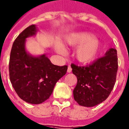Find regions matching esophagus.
I'll list each match as a JSON object with an SVG mask.
<instances>
[{"label":"esophagus","mask_w":129,"mask_h":129,"mask_svg":"<svg viewBox=\"0 0 129 129\" xmlns=\"http://www.w3.org/2000/svg\"><path fill=\"white\" fill-rule=\"evenodd\" d=\"M72 68H71V66H68V73H71V72H72Z\"/></svg>","instance_id":"obj_1"}]
</instances>
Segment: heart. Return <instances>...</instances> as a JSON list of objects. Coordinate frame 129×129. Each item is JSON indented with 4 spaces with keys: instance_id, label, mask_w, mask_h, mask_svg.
<instances>
[{
    "instance_id": "1",
    "label": "heart",
    "mask_w": 129,
    "mask_h": 129,
    "mask_svg": "<svg viewBox=\"0 0 129 129\" xmlns=\"http://www.w3.org/2000/svg\"><path fill=\"white\" fill-rule=\"evenodd\" d=\"M66 44L71 46H78L75 50V57L80 62L88 63L93 60L98 54L99 41L88 32H76L69 35L66 39ZM56 50L63 54L64 48L57 44Z\"/></svg>"
}]
</instances>
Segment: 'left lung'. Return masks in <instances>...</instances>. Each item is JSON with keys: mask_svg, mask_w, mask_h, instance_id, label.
Returning a JSON list of instances; mask_svg holds the SVG:
<instances>
[{"mask_svg": "<svg viewBox=\"0 0 129 129\" xmlns=\"http://www.w3.org/2000/svg\"><path fill=\"white\" fill-rule=\"evenodd\" d=\"M77 83L74 97L79 105L94 107L104 101L113 89L118 70L117 50L111 48L91 64L86 66L71 65Z\"/></svg>", "mask_w": 129, "mask_h": 129, "instance_id": "obj_1", "label": "left lung"}]
</instances>
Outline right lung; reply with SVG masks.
Here are the masks:
<instances>
[{
	"instance_id": "add662e5",
	"label": "right lung",
	"mask_w": 129,
	"mask_h": 129,
	"mask_svg": "<svg viewBox=\"0 0 129 129\" xmlns=\"http://www.w3.org/2000/svg\"><path fill=\"white\" fill-rule=\"evenodd\" d=\"M37 32L34 24L21 32L14 42L9 61V76L20 98L31 104L44 102L52 95L57 81L66 74L68 66L52 64L45 54L38 57L28 54L26 38Z\"/></svg>"
}]
</instances>
